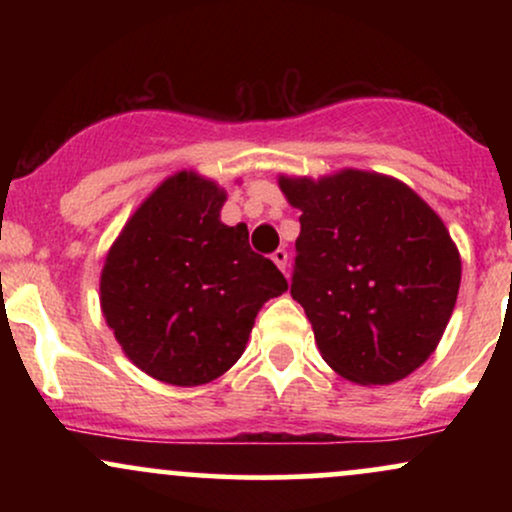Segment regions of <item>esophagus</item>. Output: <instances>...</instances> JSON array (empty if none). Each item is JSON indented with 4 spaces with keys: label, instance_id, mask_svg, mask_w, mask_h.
I'll list each match as a JSON object with an SVG mask.
<instances>
[{
    "label": "esophagus",
    "instance_id": "1",
    "mask_svg": "<svg viewBox=\"0 0 512 512\" xmlns=\"http://www.w3.org/2000/svg\"><path fill=\"white\" fill-rule=\"evenodd\" d=\"M272 260H274L276 267L281 269V272H286V264H289V252L281 250V248L274 250V252H272Z\"/></svg>",
    "mask_w": 512,
    "mask_h": 512
}]
</instances>
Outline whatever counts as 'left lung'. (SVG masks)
Returning a JSON list of instances; mask_svg holds the SVG:
<instances>
[{
	"label": "left lung",
	"mask_w": 512,
	"mask_h": 512,
	"mask_svg": "<svg viewBox=\"0 0 512 512\" xmlns=\"http://www.w3.org/2000/svg\"><path fill=\"white\" fill-rule=\"evenodd\" d=\"M279 185L303 211L291 296L327 366L358 385L407 378L433 354L460 291L448 228L416 192L378 173Z\"/></svg>",
	"instance_id": "left-lung-1"
}]
</instances>
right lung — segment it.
<instances>
[{"instance_id": "add662e5", "label": "right lung", "mask_w": 512, "mask_h": 512, "mask_svg": "<svg viewBox=\"0 0 512 512\" xmlns=\"http://www.w3.org/2000/svg\"><path fill=\"white\" fill-rule=\"evenodd\" d=\"M226 195L195 173L173 175L134 211L108 252L101 305L129 361L190 387L243 356L257 310L289 284L250 248L248 226H226Z\"/></svg>"}]
</instances>
